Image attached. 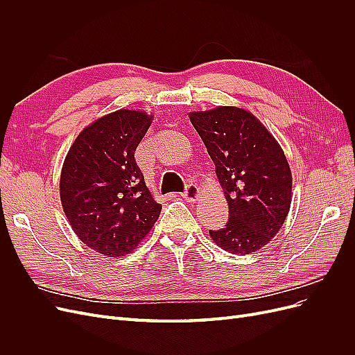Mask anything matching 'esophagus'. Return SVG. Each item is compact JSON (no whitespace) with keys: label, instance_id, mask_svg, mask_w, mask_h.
I'll return each instance as SVG.
<instances>
[{"label":"esophagus","instance_id":"obj_1","mask_svg":"<svg viewBox=\"0 0 355 355\" xmlns=\"http://www.w3.org/2000/svg\"><path fill=\"white\" fill-rule=\"evenodd\" d=\"M182 197H184L187 201H191V202L192 201H197L200 198V189H198V187L194 185V184L188 185L184 194H182Z\"/></svg>","mask_w":355,"mask_h":355}]
</instances>
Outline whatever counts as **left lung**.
I'll return each mask as SVG.
<instances>
[{
    "mask_svg": "<svg viewBox=\"0 0 355 355\" xmlns=\"http://www.w3.org/2000/svg\"><path fill=\"white\" fill-rule=\"evenodd\" d=\"M189 120L216 166L231 213L210 239L232 254L261 250L282 230L292 204V170L283 148L250 111L237 106L192 111Z\"/></svg>",
    "mask_w": 355,
    "mask_h": 355,
    "instance_id": "1",
    "label": "left lung"
}]
</instances>
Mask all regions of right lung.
I'll return each mask as SVG.
<instances>
[{
	"label": "right lung",
	"mask_w": 355,
	"mask_h": 355,
	"mask_svg": "<svg viewBox=\"0 0 355 355\" xmlns=\"http://www.w3.org/2000/svg\"><path fill=\"white\" fill-rule=\"evenodd\" d=\"M153 120L139 110L106 114L83 128L63 161L59 189L71 228L111 259L132 253L159 216L135 159Z\"/></svg>",
	"instance_id": "right-lung-1"
}]
</instances>
